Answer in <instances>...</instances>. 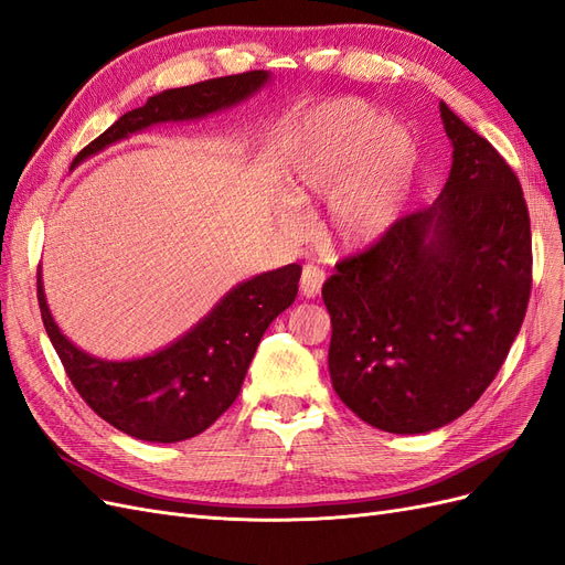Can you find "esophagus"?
I'll return each instance as SVG.
<instances>
[{"label": "esophagus", "instance_id": "esophagus-1", "mask_svg": "<svg viewBox=\"0 0 565 565\" xmlns=\"http://www.w3.org/2000/svg\"><path fill=\"white\" fill-rule=\"evenodd\" d=\"M322 282H324V273H322V268H318V266H313V264L303 266L299 289H301V295H303L306 299H313V297H318V295H320V289H322Z\"/></svg>", "mask_w": 565, "mask_h": 565}]
</instances>
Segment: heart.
<instances>
[{
  "mask_svg": "<svg viewBox=\"0 0 565 565\" xmlns=\"http://www.w3.org/2000/svg\"><path fill=\"white\" fill-rule=\"evenodd\" d=\"M417 143L405 127L365 100L339 98L306 125L289 193L295 202L332 195L322 241L337 249H363L396 224L415 177ZM287 228L301 226L295 204H285Z\"/></svg>",
  "mask_w": 565,
  "mask_h": 565,
  "instance_id": "1",
  "label": "heart"
}]
</instances>
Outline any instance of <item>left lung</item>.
<instances>
[{
  "instance_id": "left-lung-1",
  "label": "left lung",
  "mask_w": 565,
  "mask_h": 565,
  "mask_svg": "<svg viewBox=\"0 0 565 565\" xmlns=\"http://www.w3.org/2000/svg\"><path fill=\"white\" fill-rule=\"evenodd\" d=\"M450 177L431 207L337 264L322 285L337 396L388 434L461 417L500 372L525 318L533 241L519 177L446 106Z\"/></svg>"
}]
</instances>
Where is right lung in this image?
I'll return each mask as SVG.
<instances>
[{
    "mask_svg": "<svg viewBox=\"0 0 565 565\" xmlns=\"http://www.w3.org/2000/svg\"><path fill=\"white\" fill-rule=\"evenodd\" d=\"M266 82V71H249L150 96L143 108L125 113L79 150L73 167L150 125L183 122L226 110L259 92ZM299 278V264L254 276L233 287L210 316L174 344L117 363L84 353L65 339L46 306L42 273H38V299L46 334L82 401L127 436L148 443H179L202 434L233 405L268 324L292 306Z\"/></svg>",
    "mask_w": 565,
    "mask_h": 565,
    "instance_id": "1",
    "label": "right lung"
}]
</instances>
